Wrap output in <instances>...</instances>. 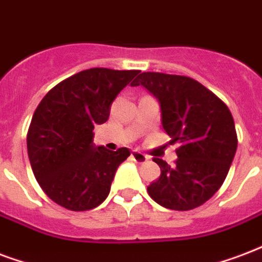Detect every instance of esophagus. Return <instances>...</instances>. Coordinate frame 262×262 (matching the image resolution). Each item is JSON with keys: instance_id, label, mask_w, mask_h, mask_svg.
<instances>
[{"instance_id": "1", "label": "esophagus", "mask_w": 262, "mask_h": 262, "mask_svg": "<svg viewBox=\"0 0 262 262\" xmlns=\"http://www.w3.org/2000/svg\"><path fill=\"white\" fill-rule=\"evenodd\" d=\"M132 158H133V161L137 163H144L145 161H148V157H145L144 154L139 152V151H133V152H132Z\"/></svg>"}]
</instances>
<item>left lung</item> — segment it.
<instances>
[{
  "instance_id": "1",
  "label": "left lung",
  "mask_w": 262,
  "mask_h": 262,
  "mask_svg": "<svg viewBox=\"0 0 262 262\" xmlns=\"http://www.w3.org/2000/svg\"><path fill=\"white\" fill-rule=\"evenodd\" d=\"M144 86L161 105L162 126L179 143L174 166L159 158L161 176L147 188L149 196L171 210H191L209 201L228 174L237 147L228 107L189 77L141 73L132 86Z\"/></svg>"
}]
</instances>
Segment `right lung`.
<instances>
[{"mask_svg":"<svg viewBox=\"0 0 262 262\" xmlns=\"http://www.w3.org/2000/svg\"><path fill=\"white\" fill-rule=\"evenodd\" d=\"M139 70L89 69L67 78L38 104L27 133L31 169L43 192L69 210L95 209L108 196L127 148L93 144V129Z\"/></svg>","mask_w":262,"mask_h":262,"instance_id":"add662e5","label":"right lung"}]
</instances>
